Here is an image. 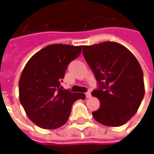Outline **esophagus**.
<instances>
[{
	"label": "esophagus",
	"instance_id": "esophagus-1",
	"mask_svg": "<svg viewBox=\"0 0 154 154\" xmlns=\"http://www.w3.org/2000/svg\"><path fill=\"white\" fill-rule=\"evenodd\" d=\"M91 97V94L90 91H87V93H86V97L87 98H90V97Z\"/></svg>",
	"mask_w": 154,
	"mask_h": 154
}]
</instances>
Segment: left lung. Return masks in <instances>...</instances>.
Segmentation results:
<instances>
[{
    "label": "left lung",
    "mask_w": 154,
    "mask_h": 154,
    "mask_svg": "<svg viewBox=\"0 0 154 154\" xmlns=\"http://www.w3.org/2000/svg\"><path fill=\"white\" fill-rule=\"evenodd\" d=\"M82 53L100 85L91 92L100 103L92 112L94 119L111 127L125 125L136 114L145 92L137 58L122 44L110 41L83 46Z\"/></svg>",
    "instance_id": "obj_1"
}]
</instances>
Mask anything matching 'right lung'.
<instances>
[{
	"instance_id": "add662e5",
	"label": "right lung",
	"mask_w": 154,
	"mask_h": 154,
	"mask_svg": "<svg viewBox=\"0 0 154 154\" xmlns=\"http://www.w3.org/2000/svg\"><path fill=\"white\" fill-rule=\"evenodd\" d=\"M82 46L55 44L33 55L22 71L19 97L29 119L45 129H57L67 122L72 106L84 93L63 89L60 82L70 62L80 55Z\"/></svg>"
}]
</instances>
